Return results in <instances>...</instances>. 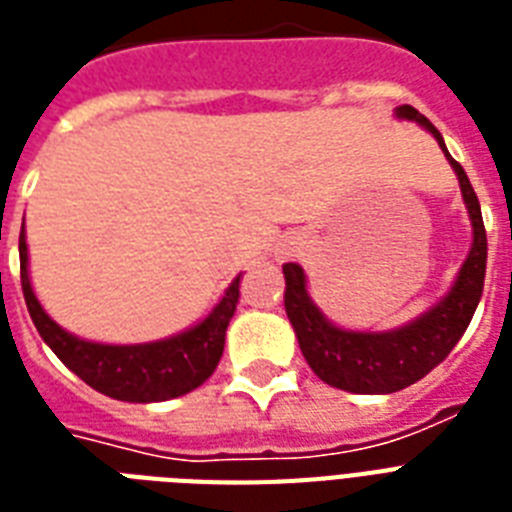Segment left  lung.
Here are the masks:
<instances>
[{
	"mask_svg": "<svg viewBox=\"0 0 512 512\" xmlns=\"http://www.w3.org/2000/svg\"><path fill=\"white\" fill-rule=\"evenodd\" d=\"M398 117L425 125L435 136L438 146L446 152L441 133L435 130V125L425 114H419L414 106H398ZM446 157H449L451 168L457 170L462 197H465L467 211L473 219V248L459 269L451 293L435 310L408 323L406 328L387 331V334L342 331V328L331 326L310 301L299 264L283 267V301L288 320H291L310 368L331 387L347 392H366V395L403 390L430 374L454 350V344L462 339L465 328L470 326L475 307L481 301L483 277H486V229H483L481 205H478V197H475L465 168L449 152Z\"/></svg>",
	"mask_w": 512,
	"mask_h": 512,
	"instance_id": "1",
	"label": "left lung"
}]
</instances>
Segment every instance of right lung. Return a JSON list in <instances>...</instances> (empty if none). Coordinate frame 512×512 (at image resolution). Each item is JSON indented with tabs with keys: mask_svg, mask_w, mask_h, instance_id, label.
<instances>
[{
	"mask_svg": "<svg viewBox=\"0 0 512 512\" xmlns=\"http://www.w3.org/2000/svg\"><path fill=\"white\" fill-rule=\"evenodd\" d=\"M18 251H21L23 299H26L39 336L63 360V366L71 368L93 390L104 392L109 398L128 400V403H157V400H170L192 392L219 366L227 326L240 299V277L232 280L219 307L202 320L200 326L170 336L165 342L112 347V344L77 339L47 318V312L39 307L37 296L31 291L23 229Z\"/></svg>",
	"mask_w": 512,
	"mask_h": 512,
	"instance_id": "obj_1",
	"label": "right lung"
}]
</instances>
